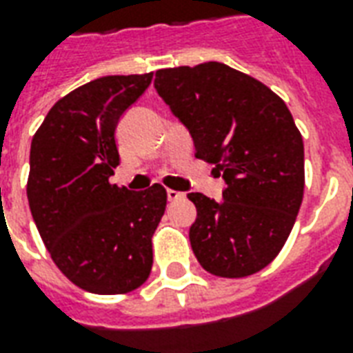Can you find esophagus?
Instances as JSON below:
<instances>
[{
    "mask_svg": "<svg viewBox=\"0 0 353 353\" xmlns=\"http://www.w3.org/2000/svg\"><path fill=\"white\" fill-rule=\"evenodd\" d=\"M166 194H168V200L170 202H176V200H181L185 196L183 192H179V191H174V189H168L166 191Z\"/></svg>",
    "mask_w": 353,
    "mask_h": 353,
    "instance_id": "esophagus-1",
    "label": "esophagus"
}]
</instances>
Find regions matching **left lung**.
<instances>
[{"label":"left lung","instance_id":"1","mask_svg":"<svg viewBox=\"0 0 353 353\" xmlns=\"http://www.w3.org/2000/svg\"><path fill=\"white\" fill-rule=\"evenodd\" d=\"M154 88L191 132L196 159L225 179L221 202L202 192L189 240L204 270L244 278L270 265L304 194V145L278 94L221 62L159 70Z\"/></svg>","mask_w":353,"mask_h":353}]
</instances>
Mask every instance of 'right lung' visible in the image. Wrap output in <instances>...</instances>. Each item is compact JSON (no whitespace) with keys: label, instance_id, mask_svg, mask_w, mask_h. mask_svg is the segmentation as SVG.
<instances>
[{"label":"right lung","instance_id":"right-lung-1","mask_svg":"<svg viewBox=\"0 0 353 353\" xmlns=\"http://www.w3.org/2000/svg\"><path fill=\"white\" fill-rule=\"evenodd\" d=\"M153 73L108 75L50 108L30 149L28 202L54 265L77 288L123 295L151 274L166 189L109 183L119 166L115 128Z\"/></svg>","mask_w":353,"mask_h":353}]
</instances>
